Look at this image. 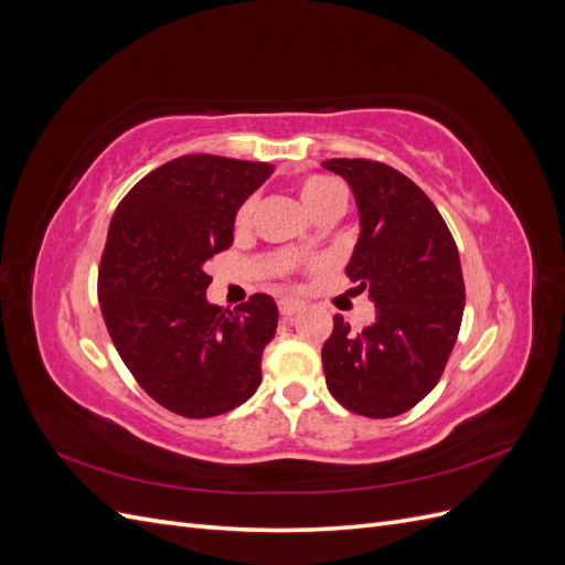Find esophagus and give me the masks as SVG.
Instances as JSON below:
<instances>
[{
	"mask_svg": "<svg viewBox=\"0 0 565 565\" xmlns=\"http://www.w3.org/2000/svg\"><path fill=\"white\" fill-rule=\"evenodd\" d=\"M278 309H280V313L282 316H295V313H299L301 311V301H297V299H280L278 301Z\"/></svg>",
	"mask_w": 565,
	"mask_h": 565,
	"instance_id": "1",
	"label": "esophagus"
}]
</instances>
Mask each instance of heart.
<instances>
[{
  "label": "heart",
  "instance_id": "heart-1",
  "mask_svg": "<svg viewBox=\"0 0 565 565\" xmlns=\"http://www.w3.org/2000/svg\"><path fill=\"white\" fill-rule=\"evenodd\" d=\"M299 195H301V200H303V204H306V210H309L311 214H316V212L322 210L324 204H328L330 200H334V198H339V195H344V191H341V188H339L332 179L313 174V177L301 179V183H299ZM252 212H254V200H245V202L241 204V210L235 212V228H247L249 221H252ZM299 245L306 249V247H309V241H301Z\"/></svg>",
  "mask_w": 565,
  "mask_h": 565
}]
</instances>
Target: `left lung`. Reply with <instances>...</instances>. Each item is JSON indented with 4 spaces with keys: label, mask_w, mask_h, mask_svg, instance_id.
Instances as JSON below:
<instances>
[{
    "label": "left lung",
    "mask_w": 565,
    "mask_h": 565,
    "mask_svg": "<svg viewBox=\"0 0 565 565\" xmlns=\"http://www.w3.org/2000/svg\"><path fill=\"white\" fill-rule=\"evenodd\" d=\"M344 177L361 214L347 266L377 318L353 332L341 316L322 347L324 382L355 415L398 417L429 393L455 349L465 316V278L450 228L422 188L377 160H324Z\"/></svg>",
    "instance_id": "1"
}]
</instances>
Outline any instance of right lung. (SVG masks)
<instances>
[{
	"mask_svg": "<svg viewBox=\"0 0 565 565\" xmlns=\"http://www.w3.org/2000/svg\"><path fill=\"white\" fill-rule=\"evenodd\" d=\"M273 164L183 156L152 169L117 204L98 266L108 334L148 396L188 419L224 415L262 384L278 306L252 295L235 311L204 297V262L233 245L241 204Z\"/></svg>",
	"mask_w": 565,
	"mask_h": 565,
	"instance_id": "1",
	"label": "right lung"
}]
</instances>
